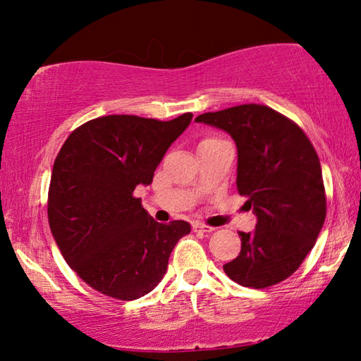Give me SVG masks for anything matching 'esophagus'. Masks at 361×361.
Listing matches in <instances>:
<instances>
[{
  "label": "esophagus",
  "mask_w": 361,
  "mask_h": 361,
  "mask_svg": "<svg viewBox=\"0 0 361 361\" xmlns=\"http://www.w3.org/2000/svg\"><path fill=\"white\" fill-rule=\"evenodd\" d=\"M192 229H194V232H212V231H215V228H212V226H207V224H202V223L192 224Z\"/></svg>",
  "instance_id": "obj_1"
}]
</instances>
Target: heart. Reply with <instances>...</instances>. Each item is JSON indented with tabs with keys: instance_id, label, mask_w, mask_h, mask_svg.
<instances>
[{
	"instance_id": "obj_1",
	"label": "heart",
	"mask_w": 361,
	"mask_h": 361,
	"mask_svg": "<svg viewBox=\"0 0 361 361\" xmlns=\"http://www.w3.org/2000/svg\"><path fill=\"white\" fill-rule=\"evenodd\" d=\"M210 140H213V138H210Z\"/></svg>"
}]
</instances>
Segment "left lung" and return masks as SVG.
I'll list each match as a JSON object with an SVG mask.
<instances>
[{"mask_svg":"<svg viewBox=\"0 0 361 361\" xmlns=\"http://www.w3.org/2000/svg\"><path fill=\"white\" fill-rule=\"evenodd\" d=\"M195 122L228 132L237 146V191L256 215L253 232L223 269L242 286L266 288L290 277L314 248L326 216L322 167L295 122L264 105L204 113Z\"/></svg>","mask_w":361,"mask_h":361,"instance_id":"obj_1","label":"left lung"}]
</instances>
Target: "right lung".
<instances>
[{
  "instance_id": "right-lung-1",
  "label": "right lung",
  "mask_w": 361,
  "mask_h": 361,
  "mask_svg": "<svg viewBox=\"0 0 361 361\" xmlns=\"http://www.w3.org/2000/svg\"><path fill=\"white\" fill-rule=\"evenodd\" d=\"M192 114L157 121L111 114L70 133L54 162L47 216L68 266L94 290L121 301L148 295L167 272L188 221L157 223L133 197L152 183L166 151Z\"/></svg>"
}]
</instances>
